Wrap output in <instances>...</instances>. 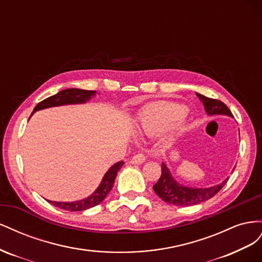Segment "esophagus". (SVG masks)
<instances>
[{
    "label": "esophagus",
    "instance_id": "esophagus-1",
    "mask_svg": "<svg viewBox=\"0 0 262 262\" xmlns=\"http://www.w3.org/2000/svg\"><path fill=\"white\" fill-rule=\"evenodd\" d=\"M145 160H146V157H145L144 153H138L132 157L131 163L132 164H142V163L145 162Z\"/></svg>",
    "mask_w": 262,
    "mask_h": 262
}]
</instances>
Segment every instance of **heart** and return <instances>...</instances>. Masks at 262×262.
Returning a JSON list of instances; mask_svg holds the SVG:
<instances>
[{
  "instance_id": "heart-1",
  "label": "heart",
  "mask_w": 262,
  "mask_h": 262,
  "mask_svg": "<svg viewBox=\"0 0 262 262\" xmlns=\"http://www.w3.org/2000/svg\"><path fill=\"white\" fill-rule=\"evenodd\" d=\"M187 109L173 104H156L145 109L139 118V129L145 134L160 133L184 119Z\"/></svg>"
}]
</instances>
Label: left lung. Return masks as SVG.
<instances>
[{"label": "left lung", "instance_id": "1", "mask_svg": "<svg viewBox=\"0 0 262 262\" xmlns=\"http://www.w3.org/2000/svg\"><path fill=\"white\" fill-rule=\"evenodd\" d=\"M198 97L203 102L205 112L208 115H226L233 116L228 107L219 99L205 97L203 95L196 94ZM228 178L222 184L211 188H189L179 185L170 175L165 163H162V175L158 181L153 186L155 193L162 200L169 204L179 205V207H189L211 199L220 190L225 186Z\"/></svg>", "mask_w": 262, "mask_h": 262}]
</instances>
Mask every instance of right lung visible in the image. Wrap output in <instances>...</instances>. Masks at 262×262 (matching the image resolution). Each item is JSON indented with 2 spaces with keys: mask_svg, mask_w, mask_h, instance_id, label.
<instances>
[{
  "mask_svg": "<svg viewBox=\"0 0 262 262\" xmlns=\"http://www.w3.org/2000/svg\"><path fill=\"white\" fill-rule=\"evenodd\" d=\"M95 94H96L95 91H85L80 89L63 90L58 94L53 95V96H50L39 102V104L35 107L34 113L37 112V110L54 107V106H61V105H68V104H82V102H85L90 98H92V96ZM123 164H124L123 162H118L115 165H113L112 167H110V169L106 172L104 178H102L101 184L99 185L96 191H95L91 196L86 198V199L81 201H75V202H55L50 200H48V202L53 204L54 207H58L62 210L71 211V212L83 211V210L95 207V205L99 204L102 200H104L106 195L110 192V190L113 189L117 172L122 167Z\"/></svg>",
  "mask_w": 262,
  "mask_h": 262,
  "instance_id": "1",
  "label": "right lung"
}]
</instances>
